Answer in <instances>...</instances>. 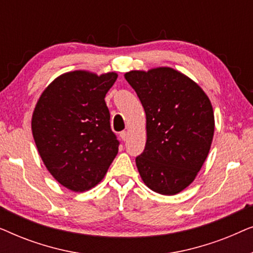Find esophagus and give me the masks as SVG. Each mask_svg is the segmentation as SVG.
<instances>
[{"instance_id":"1","label":"esophagus","mask_w":253,"mask_h":253,"mask_svg":"<svg viewBox=\"0 0 253 253\" xmlns=\"http://www.w3.org/2000/svg\"><path fill=\"white\" fill-rule=\"evenodd\" d=\"M127 136H129V134H127L126 131H122V132L120 133V137H121V139H122L123 141L127 140Z\"/></svg>"}]
</instances>
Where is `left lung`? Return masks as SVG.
I'll use <instances>...</instances> for the list:
<instances>
[{"instance_id": "left-lung-1", "label": "left lung", "mask_w": 253, "mask_h": 253, "mask_svg": "<svg viewBox=\"0 0 253 253\" xmlns=\"http://www.w3.org/2000/svg\"><path fill=\"white\" fill-rule=\"evenodd\" d=\"M146 114V144L136 158L145 185L177 195L195 181L212 145L214 113L204 89L169 67L124 75Z\"/></svg>"}]
</instances>
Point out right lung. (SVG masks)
Listing matches in <instances>:
<instances>
[{"label": "right lung", "mask_w": 253, "mask_h": 253, "mask_svg": "<svg viewBox=\"0 0 253 253\" xmlns=\"http://www.w3.org/2000/svg\"><path fill=\"white\" fill-rule=\"evenodd\" d=\"M116 72L75 70L54 79L38 99L31 129L51 176L74 192L102 181L119 152L105 96Z\"/></svg>", "instance_id": "1"}]
</instances>
